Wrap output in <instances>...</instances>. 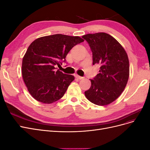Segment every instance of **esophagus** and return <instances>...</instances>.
I'll list each match as a JSON object with an SVG mask.
<instances>
[{
    "label": "esophagus",
    "mask_w": 150,
    "mask_h": 150,
    "mask_svg": "<svg viewBox=\"0 0 150 150\" xmlns=\"http://www.w3.org/2000/svg\"><path fill=\"white\" fill-rule=\"evenodd\" d=\"M75 77L76 78H78V79H83L84 78L83 77H81V76H79V75H78V74H76V75H75Z\"/></svg>",
    "instance_id": "obj_1"
}]
</instances>
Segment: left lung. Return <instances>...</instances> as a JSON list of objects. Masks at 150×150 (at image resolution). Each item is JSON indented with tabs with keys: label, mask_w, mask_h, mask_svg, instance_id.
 Instances as JSON below:
<instances>
[{
	"label": "left lung",
	"mask_w": 150,
	"mask_h": 150,
	"mask_svg": "<svg viewBox=\"0 0 150 150\" xmlns=\"http://www.w3.org/2000/svg\"><path fill=\"white\" fill-rule=\"evenodd\" d=\"M82 38L93 52V65H100L99 73L90 79L91 86L84 92L85 96L96 105H108L120 96L128 83V55L121 45L108 34H88Z\"/></svg>",
	"instance_id": "8db88e82"
}]
</instances>
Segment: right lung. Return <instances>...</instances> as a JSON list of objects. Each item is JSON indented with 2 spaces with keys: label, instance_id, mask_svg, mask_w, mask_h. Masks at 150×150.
<instances>
[{
  "label": "right lung",
  "instance_id": "obj_1",
  "mask_svg": "<svg viewBox=\"0 0 150 150\" xmlns=\"http://www.w3.org/2000/svg\"><path fill=\"white\" fill-rule=\"evenodd\" d=\"M84 41L79 36L54 34L32 42L22 59V74L28 91L36 100L51 104L60 99L74 76L56 70L76 45Z\"/></svg>",
  "mask_w": 150,
  "mask_h": 150
}]
</instances>
